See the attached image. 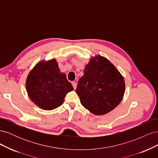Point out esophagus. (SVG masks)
<instances>
[{"mask_svg":"<svg viewBox=\"0 0 158 158\" xmlns=\"http://www.w3.org/2000/svg\"><path fill=\"white\" fill-rule=\"evenodd\" d=\"M72 85H73L74 89H75L76 88V83L75 82H72Z\"/></svg>","mask_w":158,"mask_h":158,"instance_id":"obj_1","label":"esophagus"}]
</instances>
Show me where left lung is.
I'll return each mask as SVG.
<instances>
[{
  "mask_svg": "<svg viewBox=\"0 0 158 158\" xmlns=\"http://www.w3.org/2000/svg\"><path fill=\"white\" fill-rule=\"evenodd\" d=\"M125 89V81L117 69L107 59L97 56L85 66L76 92L85 109L101 115L118 106Z\"/></svg>",
  "mask_w": 158,
  "mask_h": 158,
  "instance_id": "1",
  "label": "left lung"
}]
</instances>
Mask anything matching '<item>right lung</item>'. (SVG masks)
I'll return each mask as SVG.
<instances>
[{
	"label": "right lung",
	"instance_id": "right-lung-1",
	"mask_svg": "<svg viewBox=\"0 0 158 158\" xmlns=\"http://www.w3.org/2000/svg\"><path fill=\"white\" fill-rule=\"evenodd\" d=\"M26 89L37 106L52 110L63 103L66 94L73 90L64 73H60L55 59L38 63L28 75Z\"/></svg>",
	"mask_w": 158,
	"mask_h": 158
}]
</instances>
